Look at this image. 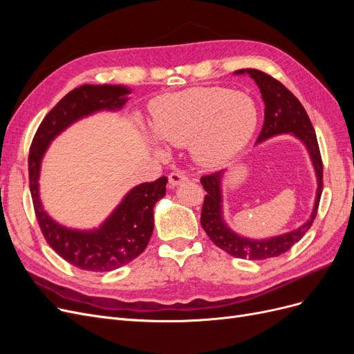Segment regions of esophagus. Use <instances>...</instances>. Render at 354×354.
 Masks as SVG:
<instances>
[{
  "instance_id": "34e87169",
  "label": "esophagus",
  "mask_w": 354,
  "mask_h": 354,
  "mask_svg": "<svg viewBox=\"0 0 354 354\" xmlns=\"http://www.w3.org/2000/svg\"><path fill=\"white\" fill-rule=\"evenodd\" d=\"M187 180H189V177L186 176L185 171H181V169H176L168 176V181H169L171 187H176L181 183H185V181H187Z\"/></svg>"
}]
</instances>
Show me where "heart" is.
<instances>
[{
    "mask_svg": "<svg viewBox=\"0 0 354 354\" xmlns=\"http://www.w3.org/2000/svg\"><path fill=\"white\" fill-rule=\"evenodd\" d=\"M248 94L221 87H194L159 97L152 106V130L173 145L190 142L203 165L227 162L248 145L257 127Z\"/></svg>",
    "mask_w": 354,
    "mask_h": 354,
    "instance_id": "heart-1",
    "label": "heart"
}]
</instances>
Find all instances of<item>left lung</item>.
Listing matches in <instances>:
<instances>
[{"label":"left lung","instance_id":"obj_1","mask_svg":"<svg viewBox=\"0 0 354 354\" xmlns=\"http://www.w3.org/2000/svg\"><path fill=\"white\" fill-rule=\"evenodd\" d=\"M234 73L250 75L255 81V84L259 85L261 93V97L266 106L264 124L259 138H257V143H261L267 140V138L274 136L291 133L307 147V152L310 158H312L317 177L315 207L307 221L292 232L279 234V236L274 238L259 241L239 236V234L230 230L227 227V224L223 220L221 178L224 171H218V173H212L209 176L201 177V183L207 192L201 211V224L203 230L207 232L209 239L216 243L218 248L233 257H236V259L267 260L286 252L294 243H297L304 236L310 227H312L317 214L320 195H322L324 189V164L322 156H320L315 128L312 122H310V118L306 109L303 108V104L299 103L295 95L289 91L282 82L259 69H239Z\"/></svg>","mask_w":354,"mask_h":354}]
</instances>
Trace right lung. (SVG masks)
<instances>
[{
    "label": "right lung",
    "mask_w": 354,
    "mask_h": 354,
    "mask_svg": "<svg viewBox=\"0 0 354 354\" xmlns=\"http://www.w3.org/2000/svg\"><path fill=\"white\" fill-rule=\"evenodd\" d=\"M130 88L122 85H90L69 91L53 108L34 136L29 149V189L39 229L47 243L63 260L82 270L111 272L133 261L149 243L153 232V207L165 196L167 177L142 183L128 192L99 229L72 230L57 224L44 211L38 194L41 160L50 142L75 121L97 111H118Z\"/></svg>",
    "instance_id": "add662e5"
}]
</instances>
